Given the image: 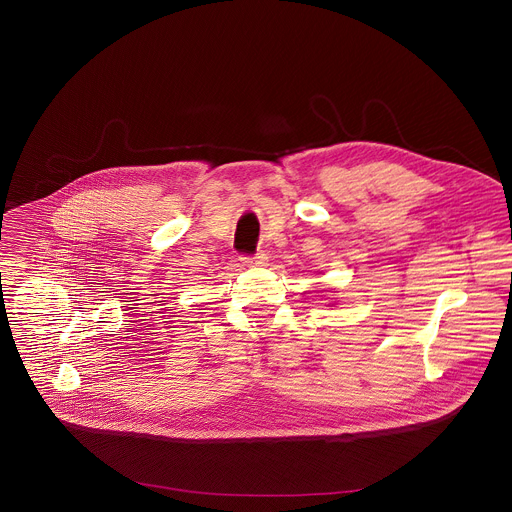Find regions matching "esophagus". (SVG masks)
<instances>
[{
	"label": "esophagus",
	"instance_id": "1",
	"mask_svg": "<svg viewBox=\"0 0 512 512\" xmlns=\"http://www.w3.org/2000/svg\"><path fill=\"white\" fill-rule=\"evenodd\" d=\"M241 261H243L247 267H265V265H267V255H265V253L247 255V257H241Z\"/></svg>",
	"mask_w": 512,
	"mask_h": 512
}]
</instances>
